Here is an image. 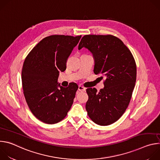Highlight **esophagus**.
I'll return each instance as SVG.
<instances>
[{"label": "esophagus", "instance_id": "esophagus-1", "mask_svg": "<svg viewBox=\"0 0 160 160\" xmlns=\"http://www.w3.org/2000/svg\"><path fill=\"white\" fill-rule=\"evenodd\" d=\"M78 90L79 91H80V92H82V91H85V88L82 85H79L78 86Z\"/></svg>", "mask_w": 160, "mask_h": 160}]
</instances>
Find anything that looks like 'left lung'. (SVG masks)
Instances as JSON below:
<instances>
[{
  "instance_id": "obj_1",
  "label": "left lung",
  "mask_w": 160,
  "mask_h": 160,
  "mask_svg": "<svg viewBox=\"0 0 160 160\" xmlns=\"http://www.w3.org/2000/svg\"><path fill=\"white\" fill-rule=\"evenodd\" d=\"M83 48L92 54L94 73L106 77L99 92L95 88L87 89V114L98 125H111L123 115L130 101L136 81L135 61L123 42L113 35H85L78 49Z\"/></svg>"
}]
</instances>
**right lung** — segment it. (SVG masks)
<instances>
[{
    "instance_id": "obj_1",
    "label": "right lung",
    "mask_w": 160,
    "mask_h": 160,
    "mask_svg": "<svg viewBox=\"0 0 160 160\" xmlns=\"http://www.w3.org/2000/svg\"><path fill=\"white\" fill-rule=\"evenodd\" d=\"M81 37H45L24 61L21 72L24 96L33 115L43 123L54 124L61 121L73 104L78 85L73 83L65 88L58 79L59 72L66 70L67 59Z\"/></svg>"
}]
</instances>
